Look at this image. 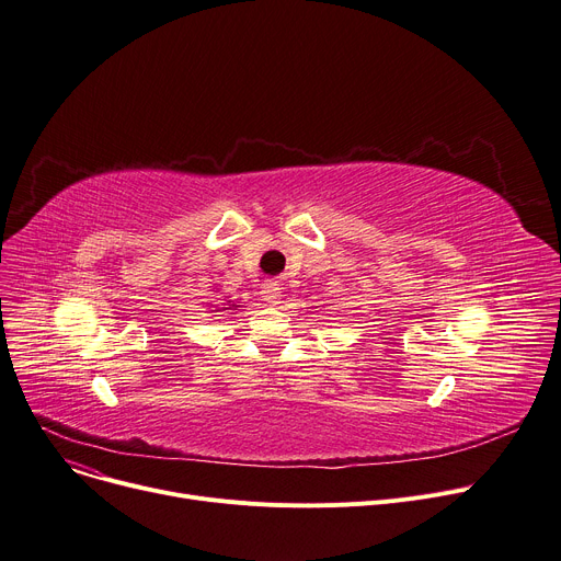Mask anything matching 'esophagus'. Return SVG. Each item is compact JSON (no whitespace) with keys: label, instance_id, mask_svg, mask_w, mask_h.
<instances>
[{"label":"esophagus","instance_id":"34e87169","mask_svg":"<svg viewBox=\"0 0 561 561\" xmlns=\"http://www.w3.org/2000/svg\"><path fill=\"white\" fill-rule=\"evenodd\" d=\"M261 297H264L268 305H279V300H282V286L277 282H266L264 288H261Z\"/></svg>","mask_w":561,"mask_h":561}]
</instances>
